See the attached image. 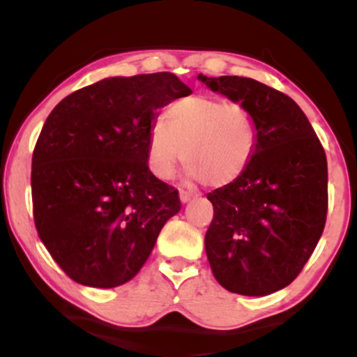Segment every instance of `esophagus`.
<instances>
[{
  "label": "esophagus",
  "instance_id": "1",
  "mask_svg": "<svg viewBox=\"0 0 357 357\" xmlns=\"http://www.w3.org/2000/svg\"><path fill=\"white\" fill-rule=\"evenodd\" d=\"M179 198H181L183 203H188L192 198V191L188 190H179Z\"/></svg>",
  "mask_w": 357,
  "mask_h": 357
}]
</instances>
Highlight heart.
Wrapping results in <instances>:
<instances>
[{"label":"heart","instance_id":"b5f03b06","mask_svg":"<svg viewBox=\"0 0 357 357\" xmlns=\"http://www.w3.org/2000/svg\"><path fill=\"white\" fill-rule=\"evenodd\" d=\"M257 146L253 116L238 102L191 96L167 105L165 122L147 132V166L161 179L171 178L184 158L195 181L223 188L245 173Z\"/></svg>","mask_w":357,"mask_h":357}]
</instances>
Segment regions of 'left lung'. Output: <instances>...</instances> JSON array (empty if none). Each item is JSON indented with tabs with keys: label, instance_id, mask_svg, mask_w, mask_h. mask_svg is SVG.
I'll return each mask as SVG.
<instances>
[{
	"label": "left lung",
	"instance_id": "8db88e82",
	"mask_svg": "<svg viewBox=\"0 0 357 357\" xmlns=\"http://www.w3.org/2000/svg\"><path fill=\"white\" fill-rule=\"evenodd\" d=\"M213 92L241 102L257 126L245 173L208 192L213 220L204 247L213 275L230 292L268 296L297 278L327 216V159L302 109L247 77H204Z\"/></svg>",
	"mask_w": 357,
	"mask_h": 357
}]
</instances>
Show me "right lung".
I'll use <instances>...</instances> for the list:
<instances>
[{"label":"right lung","instance_id":"add662e5","mask_svg":"<svg viewBox=\"0 0 357 357\" xmlns=\"http://www.w3.org/2000/svg\"><path fill=\"white\" fill-rule=\"evenodd\" d=\"M191 89L174 73L110 77L52 110L31 159L33 220L53 260L77 284H126L181 210L179 192L147 166L155 110Z\"/></svg>","mask_w":357,"mask_h":357}]
</instances>
